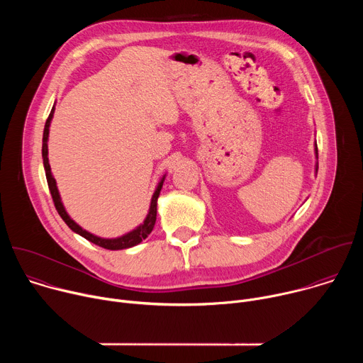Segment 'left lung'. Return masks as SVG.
Wrapping results in <instances>:
<instances>
[{"instance_id": "8db88e82", "label": "left lung", "mask_w": 363, "mask_h": 363, "mask_svg": "<svg viewBox=\"0 0 363 363\" xmlns=\"http://www.w3.org/2000/svg\"><path fill=\"white\" fill-rule=\"evenodd\" d=\"M315 153H316V158H318V145H315ZM316 172H318V164H316Z\"/></svg>"}]
</instances>
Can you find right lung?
Listing matches in <instances>:
<instances>
[{
    "label": "right lung",
    "instance_id": "right-lung-1",
    "mask_svg": "<svg viewBox=\"0 0 363 363\" xmlns=\"http://www.w3.org/2000/svg\"><path fill=\"white\" fill-rule=\"evenodd\" d=\"M53 115H55V106L53 109H51L47 121H45V125H44V132H43V149H41V153H43V165H44V171H45V178H47V184H48V189H50V194H51V198H53V202H55V206L57 213L60 214V217L63 218V221L69 225V228L72 231H74L76 234L84 237L86 240H89L90 242L99 245V247H103L106 250H125V248H130L133 245H138L139 242H142L149 234L150 231L153 230V225H155V221H157V206H158V196H160V192L162 189V185H164V181H165V175L162 177V179L158 182V186L157 189H155L153 195H152V199H150V206H149V211H147V216L146 218L143 220V223L136 227L135 230H132L130 233H126L125 235H121L118 238H101V237H97L86 230H83L77 223H74L70 216L67 214L65 205L62 202V198H60V194H59V189H57V184H56V179L53 177V174H51V168H50V164H48V146H47V142H48V132H50V123H51V119H53Z\"/></svg>",
    "mask_w": 363,
    "mask_h": 363
}]
</instances>
